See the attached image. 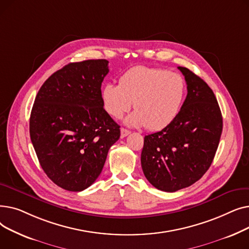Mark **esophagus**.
Wrapping results in <instances>:
<instances>
[{
	"instance_id": "obj_1",
	"label": "esophagus",
	"mask_w": 249,
	"mask_h": 249,
	"mask_svg": "<svg viewBox=\"0 0 249 249\" xmlns=\"http://www.w3.org/2000/svg\"><path fill=\"white\" fill-rule=\"evenodd\" d=\"M129 134H130L129 130H127V129H125V128H121V138H124V137H126L127 135H129Z\"/></svg>"
}]
</instances>
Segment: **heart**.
Wrapping results in <instances>:
<instances>
[{
	"mask_svg": "<svg viewBox=\"0 0 249 249\" xmlns=\"http://www.w3.org/2000/svg\"><path fill=\"white\" fill-rule=\"evenodd\" d=\"M186 89V81L179 73L138 65L121 75L119 85L105 86L102 100L104 109L114 118H120L133 102L136 111L126 118L125 123L158 131L176 119Z\"/></svg>",
	"mask_w": 249,
	"mask_h": 249,
	"instance_id": "obj_1",
	"label": "heart"
}]
</instances>
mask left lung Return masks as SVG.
I'll return each instance as SVG.
<instances>
[{
  "instance_id": "obj_1",
  "label": "left lung",
  "mask_w": 249,
  "mask_h": 249,
  "mask_svg": "<svg viewBox=\"0 0 249 249\" xmlns=\"http://www.w3.org/2000/svg\"><path fill=\"white\" fill-rule=\"evenodd\" d=\"M188 95L176 119L161 131L144 137L141 152L143 174L164 192L192 186L210 167L223 128L217 99L200 76L187 68Z\"/></svg>"
}]
</instances>
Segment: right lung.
Instances as JSON below:
<instances>
[{"label": "right lung", "instance_id": "1", "mask_svg": "<svg viewBox=\"0 0 249 249\" xmlns=\"http://www.w3.org/2000/svg\"><path fill=\"white\" fill-rule=\"evenodd\" d=\"M106 59L71 62L51 74L35 98L30 138L44 173L58 187L81 192L98 178L120 126L105 111Z\"/></svg>", "mask_w": 249, "mask_h": 249}]
</instances>
